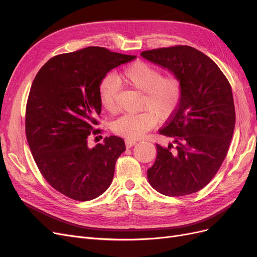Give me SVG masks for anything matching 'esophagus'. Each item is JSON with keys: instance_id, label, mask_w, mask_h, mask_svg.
Wrapping results in <instances>:
<instances>
[{"instance_id": "1", "label": "esophagus", "mask_w": 257, "mask_h": 257, "mask_svg": "<svg viewBox=\"0 0 257 257\" xmlns=\"http://www.w3.org/2000/svg\"><path fill=\"white\" fill-rule=\"evenodd\" d=\"M135 145H136V141H133V139H126V141H125L126 148H132Z\"/></svg>"}]
</instances>
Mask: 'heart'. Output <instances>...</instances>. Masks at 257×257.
<instances>
[{
  "instance_id": "1",
  "label": "heart",
  "mask_w": 257,
  "mask_h": 257,
  "mask_svg": "<svg viewBox=\"0 0 257 257\" xmlns=\"http://www.w3.org/2000/svg\"><path fill=\"white\" fill-rule=\"evenodd\" d=\"M120 82L144 92L142 107L138 113H126L111 124L114 134L128 139L143 137L157 123L158 119L166 120L180 104L182 84L176 76L162 77L159 68L146 62L137 61L128 65L118 75ZM120 84L114 76H107L98 87L99 102L108 112L118 109V93Z\"/></svg>"
}]
</instances>
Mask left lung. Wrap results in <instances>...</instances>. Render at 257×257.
<instances>
[{"label": "left lung", "mask_w": 257, "mask_h": 257, "mask_svg": "<svg viewBox=\"0 0 257 257\" xmlns=\"http://www.w3.org/2000/svg\"><path fill=\"white\" fill-rule=\"evenodd\" d=\"M141 56L182 84L180 104L160 130L173 144H157L148 180L163 195H189L211 181L227 154L236 120L230 84L211 59L190 46L148 50Z\"/></svg>", "instance_id": "obj_1"}]
</instances>
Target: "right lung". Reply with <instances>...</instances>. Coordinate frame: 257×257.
<instances>
[{
  "label": "right lung",
  "instance_id": "obj_1",
  "mask_svg": "<svg viewBox=\"0 0 257 257\" xmlns=\"http://www.w3.org/2000/svg\"><path fill=\"white\" fill-rule=\"evenodd\" d=\"M135 58L88 47L51 58L33 80L26 111L28 144L44 178L69 198L94 199L112 182L124 141L105 137L104 144L89 148L88 137L102 110L100 81Z\"/></svg>",
  "mask_w": 257,
  "mask_h": 257
}]
</instances>
